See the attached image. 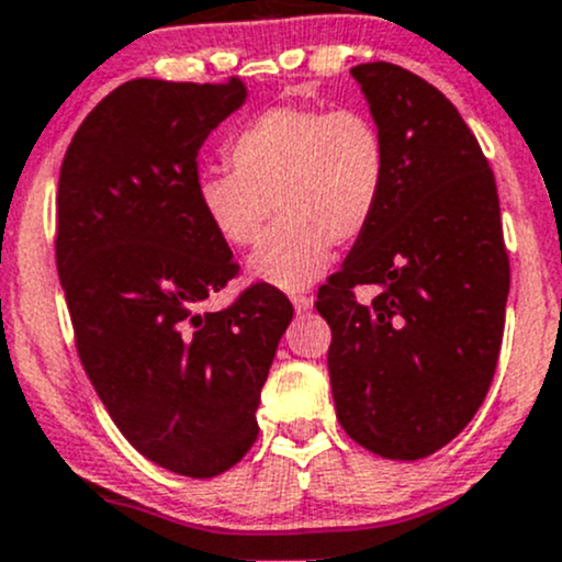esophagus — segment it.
<instances>
[{
    "label": "esophagus",
    "instance_id": "esophagus-1",
    "mask_svg": "<svg viewBox=\"0 0 562 562\" xmlns=\"http://www.w3.org/2000/svg\"><path fill=\"white\" fill-rule=\"evenodd\" d=\"M291 302L296 313H307V310H313V296H304V293H293Z\"/></svg>",
    "mask_w": 562,
    "mask_h": 562
}]
</instances>
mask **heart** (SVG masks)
<instances>
[{
	"label": "heart",
	"mask_w": 562,
	"mask_h": 562,
	"mask_svg": "<svg viewBox=\"0 0 562 562\" xmlns=\"http://www.w3.org/2000/svg\"><path fill=\"white\" fill-rule=\"evenodd\" d=\"M225 160L231 173L198 176V209L231 247H252L274 212L247 269L280 291L313 285L334 245L367 234L389 181L386 138L359 108H266L231 135Z\"/></svg>",
	"instance_id": "heart-1"
}]
</instances>
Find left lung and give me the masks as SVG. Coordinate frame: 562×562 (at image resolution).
Masks as SVG:
<instances>
[{"instance_id":"8db88e82","label":"left lung","mask_w":562,"mask_h":562,"mask_svg":"<svg viewBox=\"0 0 562 562\" xmlns=\"http://www.w3.org/2000/svg\"><path fill=\"white\" fill-rule=\"evenodd\" d=\"M389 146L381 209L317 291L345 432L424 459L457 438L495 378L512 271L495 176L443 92L389 61L356 65ZM382 293L359 305L355 288Z\"/></svg>"}]
</instances>
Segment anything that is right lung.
<instances>
[{"label": "right lung", "mask_w": 562, "mask_h": 562, "mask_svg": "<svg viewBox=\"0 0 562 562\" xmlns=\"http://www.w3.org/2000/svg\"><path fill=\"white\" fill-rule=\"evenodd\" d=\"M245 98L239 78L122 83L72 135L56 192V269L83 370L119 432L190 479L252 449L293 317L266 282L201 313L239 263L198 209V151Z\"/></svg>", "instance_id": "add662e5"}]
</instances>
